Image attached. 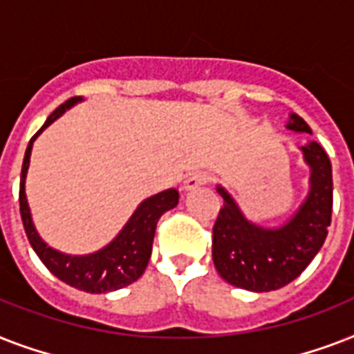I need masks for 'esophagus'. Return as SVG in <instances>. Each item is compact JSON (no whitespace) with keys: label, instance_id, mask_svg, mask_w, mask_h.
I'll return each instance as SVG.
<instances>
[{"label":"esophagus","instance_id":"1","mask_svg":"<svg viewBox=\"0 0 354 354\" xmlns=\"http://www.w3.org/2000/svg\"><path fill=\"white\" fill-rule=\"evenodd\" d=\"M211 176L207 174V172H193L191 176L183 182V191H194V189L202 187V185H205V183L209 182Z\"/></svg>","mask_w":354,"mask_h":354}]
</instances>
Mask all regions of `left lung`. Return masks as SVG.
<instances>
[{
	"mask_svg": "<svg viewBox=\"0 0 354 354\" xmlns=\"http://www.w3.org/2000/svg\"><path fill=\"white\" fill-rule=\"evenodd\" d=\"M286 128L313 133L297 113L288 115ZM299 150L310 169L307 198L279 227L248 221L232 194L216 185L224 207L213 226V263L230 285L252 292L277 290L296 279L324 246L333 213V167L316 141Z\"/></svg>",
	"mask_w": 354,
	"mask_h": 354,
	"instance_id": "left-lung-1",
	"label": "left lung"
}]
</instances>
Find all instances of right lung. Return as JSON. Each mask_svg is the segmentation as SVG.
Masks as SVG:
<instances>
[{
  "instance_id": "1",
  "label": "right lung",
  "mask_w": 354,
  "mask_h": 354,
  "mask_svg": "<svg viewBox=\"0 0 354 354\" xmlns=\"http://www.w3.org/2000/svg\"><path fill=\"white\" fill-rule=\"evenodd\" d=\"M77 102H82V97H71L64 104H60L27 145L24 165H21V180H19V213H21V221H24L25 233H27L30 246L53 275H57L66 285L79 288V290L90 292V294H106V292L119 290L122 286L132 285L133 281H138L143 275L149 264L150 253H152L158 221L165 211L176 207L180 193L176 189H167L154 196L145 198L128 218L127 224L122 226L121 232L115 235V239L97 252L88 253V255H69L49 246L41 239L40 233L36 232L35 222L30 216L29 202L25 196V178L29 171L35 139Z\"/></svg>"
}]
</instances>
